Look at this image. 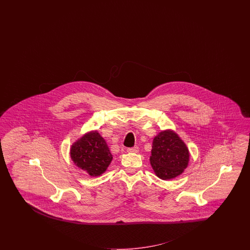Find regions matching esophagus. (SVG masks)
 Masks as SVG:
<instances>
[{
  "mask_svg": "<svg viewBox=\"0 0 250 250\" xmlns=\"http://www.w3.org/2000/svg\"><path fill=\"white\" fill-rule=\"evenodd\" d=\"M128 153H137L138 152V146H134V147H129L127 148Z\"/></svg>",
  "mask_w": 250,
  "mask_h": 250,
  "instance_id": "34e87169",
  "label": "esophagus"
}]
</instances>
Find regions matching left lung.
<instances>
[{"mask_svg":"<svg viewBox=\"0 0 250 250\" xmlns=\"http://www.w3.org/2000/svg\"><path fill=\"white\" fill-rule=\"evenodd\" d=\"M149 159L159 179L171 180L182 174L188 166L189 149L174 131L165 130L155 136Z\"/></svg>","mask_w":250,"mask_h":250,"instance_id":"1","label":"left lung"}]
</instances>
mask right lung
<instances>
[{
    "instance_id": "obj_1",
    "label": "right lung",
    "mask_w": 250,
    "mask_h": 250,
    "mask_svg": "<svg viewBox=\"0 0 250 250\" xmlns=\"http://www.w3.org/2000/svg\"><path fill=\"white\" fill-rule=\"evenodd\" d=\"M70 158L76 166L90 176L97 177L107 169L113 155L104 138L97 131H91L72 144Z\"/></svg>"
}]
</instances>
